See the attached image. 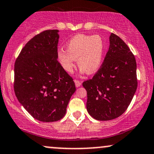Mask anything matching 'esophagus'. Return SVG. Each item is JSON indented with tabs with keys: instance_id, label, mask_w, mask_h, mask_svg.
Listing matches in <instances>:
<instances>
[{
	"instance_id": "obj_1",
	"label": "esophagus",
	"mask_w": 154,
	"mask_h": 154,
	"mask_svg": "<svg viewBox=\"0 0 154 154\" xmlns=\"http://www.w3.org/2000/svg\"><path fill=\"white\" fill-rule=\"evenodd\" d=\"M75 86L77 88L80 87L81 84H82V82H81L80 81H79V80H75Z\"/></svg>"
}]
</instances>
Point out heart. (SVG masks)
<instances>
[{"label":"heart","instance_id":"obj_1","mask_svg":"<svg viewBox=\"0 0 154 154\" xmlns=\"http://www.w3.org/2000/svg\"><path fill=\"white\" fill-rule=\"evenodd\" d=\"M105 49V42L100 35L78 34L67 42L66 51L60 50L58 52V59L68 73L73 72L77 60L81 73L85 72L91 75L101 66Z\"/></svg>","mask_w":154,"mask_h":154}]
</instances>
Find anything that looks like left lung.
<instances>
[{"instance_id": "1", "label": "left lung", "mask_w": 154, "mask_h": 154, "mask_svg": "<svg viewBox=\"0 0 154 154\" xmlns=\"http://www.w3.org/2000/svg\"><path fill=\"white\" fill-rule=\"evenodd\" d=\"M103 64L91 79L82 83L87 91V111L92 117L108 121L126 111L137 87V64L127 44L111 33Z\"/></svg>"}]
</instances>
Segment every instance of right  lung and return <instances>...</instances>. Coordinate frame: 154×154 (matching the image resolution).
Listing matches in <instances>:
<instances>
[{
  "mask_svg": "<svg viewBox=\"0 0 154 154\" xmlns=\"http://www.w3.org/2000/svg\"><path fill=\"white\" fill-rule=\"evenodd\" d=\"M59 31L35 35L21 51L14 65V92L35 119L52 122L64 116L76 91L73 79L57 61Z\"/></svg>",
  "mask_w": 154,
  "mask_h": 154,
  "instance_id": "obj_1",
  "label": "right lung"
}]
</instances>
